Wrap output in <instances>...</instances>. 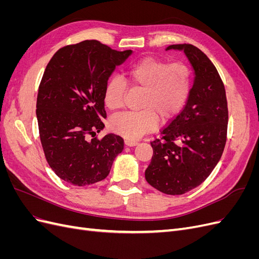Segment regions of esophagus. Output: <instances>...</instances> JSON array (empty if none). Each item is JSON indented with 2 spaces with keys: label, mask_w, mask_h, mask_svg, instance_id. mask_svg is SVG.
<instances>
[{
  "label": "esophagus",
  "mask_w": 259,
  "mask_h": 259,
  "mask_svg": "<svg viewBox=\"0 0 259 259\" xmlns=\"http://www.w3.org/2000/svg\"><path fill=\"white\" fill-rule=\"evenodd\" d=\"M124 143L126 146H130V147H133V146H136L138 144L137 140H132V139H125Z\"/></svg>",
  "instance_id": "obj_1"
}]
</instances>
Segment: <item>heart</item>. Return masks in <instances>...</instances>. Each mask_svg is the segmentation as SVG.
Masks as SVG:
<instances>
[{
    "instance_id": "heart-1",
    "label": "heart",
    "mask_w": 259,
    "mask_h": 259,
    "mask_svg": "<svg viewBox=\"0 0 259 259\" xmlns=\"http://www.w3.org/2000/svg\"><path fill=\"white\" fill-rule=\"evenodd\" d=\"M132 90L143 91L138 111L117 114L110 121L116 134L135 140L152 132L160 119L167 122L183 110L190 96L191 70L183 62L145 57L128 70ZM127 86L119 77H111L104 89V103L110 110H119L125 103Z\"/></svg>"
}]
</instances>
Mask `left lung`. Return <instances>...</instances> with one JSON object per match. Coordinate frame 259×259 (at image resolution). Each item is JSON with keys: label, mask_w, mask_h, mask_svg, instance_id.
<instances>
[{"label": "left lung", "mask_w": 259, "mask_h": 259, "mask_svg": "<svg viewBox=\"0 0 259 259\" xmlns=\"http://www.w3.org/2000/svg\"><path fill=\"white\" fill-rule=\"evenodd\" d=\"M183 50L195 79L184 109L153 139V155L145 171L149 185L178 195L192 190L209 176L221 160L227 142L228 104L216 67L192 44H173Z\"/></svg>", "instance_id": "left-lung-1"}]
</instances>
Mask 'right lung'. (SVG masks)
I'll return each instance as SVG.
<instances>
[{
	"label": "right lung",
	"mask_w": 259,
	"mask_h": 259,
	"mask_svg": "<svg viewBox=\"0 0 259 259\" xmlns=\"http://www.w3.org/2000/svg\"><path fill=\"white\" fill-rule=\"evenodd\" d=\"M131 54L85 40L59 49L45 68L36 98L38 133L49 165L69 184L86 186L105 179L123 151L121 136L95 135L107 117L105 85Z\"/></svg>",
	"instance_id": "obj_1"
}]
</instances>
